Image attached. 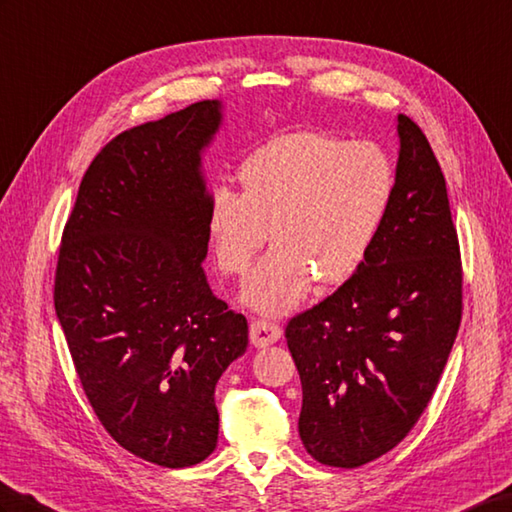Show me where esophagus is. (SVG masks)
<instances>
[{"label": "esophagus", "instance_id": "obj_1", "mask_svg": "<svg viewBox=\"0 0 512 512\" xmlns=\"http://www.w3.org/2000/svg\"><path fill=\"white\" fill-rule=\"evenodd\" d=\"M282 328L278 323L267 321V319H256L252 321V326H249V339L256 347H269L271 343H276L280 339Z\"/></svg>", "mask_w": 512, "mask_h": 512}]
</instances>
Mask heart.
<instances>
[{
	"instance_id": "1",
	"label": "heart",
	"mask_w": 512,
	"mask_h": 512,
	"mask_svg": "<svg viewBox=\"0 0 512 512\" xmlns=\"http://www.w3.org/2000/svg\"><path fill=\"white\" fill-rule=\"evenodd\" d=\"M241 191L210 195L208 239L219 269L243 278L267 239L276 245L245 286L265 315L295 308L317 280L352 278L389 215L395 169L378 145L291 132L254 149L236 171Z\"/></svg>"
}]
</instances>
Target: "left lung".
Listing matches in <instances>:
<instances>
[{
  "mask_svg": "<svg viewBox=\"0 0 512 512\" xmlns=\"http://www.w3.org/2000/svg\"><path fill=\"white\" fill-rule=\"evenodd\" d=\"M395 195L352 278L284 330L302 380L299 436L321 465L354 469L413 430L463 319V263L445 178L400 115Z\"/></svg>",
  "mask_w": 512,
  "mask_h": 512,
  "instance_id": "8db88e82",
  "label": "left lung"
}]
</instances>
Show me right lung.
<instances>
[{"label": "right lung", "instance_id": "obj_1", "mask_svg": "<svg viewBox=\"0 0 512 512\" xmlns=\"http://www.w3.org/2000/svg\"><path fill=\"white\" fill-rule=\"evenodd\" d=\"M219 121L204 99L108 141L58 247L54 306L86 400L123 450L169 469L217 447L215 386L247 347L245 317L202 269L199 152Z\"/></svg>", "mask_w": 512, "mask_h": 512}]
</instances>
